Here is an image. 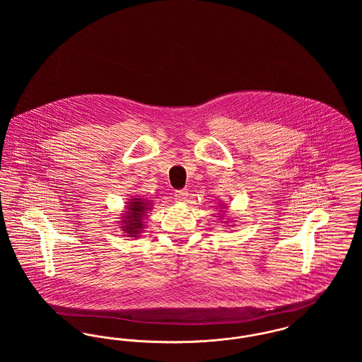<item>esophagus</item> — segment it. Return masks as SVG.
<instances>
[{"label": "esophagus", "instance_id": "obj_1", "mask_svg": "<svg viewBox=\"0 0 362 362\" xmlns=\"http://www.w3.org/2000/svg\"><path fill=\"white\" fill-rule=\"evenodd\" d=\"M189 198V191L187 189H179L175 192V199L177 202H186Z\"/></svg>", "mask_w": 362, "mask_h": 362}]
</instances>
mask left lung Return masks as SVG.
I'll use <instances>...</instances> for the list:
<instances>
[{"label":"left lung","instance_id":"obj_1","mask_svg":"<svg viewBox=\"0 0 362 362\" xmlns=\"http://www.w3.org/2000/svg\"><path fill=\"white\" fill-rule=\"evenodd\" d=\"M216 209H218V213H217V218L220 220V221H223V224H233L235 221H233V218H229L226 214L229 213L228 211V207L223 205V204H218V206L216 207ZM229 226H232V225H229Z\"/></svg>","mask_w":362,"mask_h":362}]
</instances>
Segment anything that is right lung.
<instances>
[{
  "mask_svg": "<svg viewBox=\"0 0 362 362\" xmlns=\"http://www.w3.org/2000/svg\"><path fill=\"white\" fill-rule=\"evenodd\" d=\"M153 202L138 195H132L130 199L124 202L123 213L117 221L126 238H141L146 226L149 211L153 209Z\"/></svg>",
  "mask_w": 362,
  "mask_h": 362,
  "instance_id": "obj_1",
  "label": "right lung"
}]
</instances>
